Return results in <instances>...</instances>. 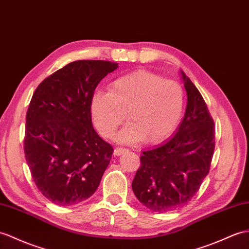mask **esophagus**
Returning <instances> with one entry per match:
<instances>
[{
	"label": "esophagus",
	"mask_w": 249,
	"mask_h": 249,
	"mask_svg": "<svg viewBox=\"0 0 249 249\" xmlns=\"http://www.w3.org/2000/svg\"><path fill=\"white\" fill-rule=\"evenodd\" d=\"M126 152H127V149L124 148V147H115L114 151H113V154H114V156H120V155H122Z\"/></svg>",
	"instance_id": "obj_1"
}]
</instances>
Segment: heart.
<instances>
[{"label":"heart","instance_id":"b5f03b06","mask_svg":"<svg viewBox=\"0 0 249 249\" xmlns=\"http://www.w3.org/2000/svg\"><path fill=\"white\" fill-rule=\"evenodd\" d=\"M186 106L182 86L151 71L139 70L115 78L108 93L96 92L91 100L95 127L105 138H111L126 119L129 123L118 140L135 143L145 139L158 143L179 125Z\"/></svg>","mask_w":249,"mask_h":249}]
</instances>
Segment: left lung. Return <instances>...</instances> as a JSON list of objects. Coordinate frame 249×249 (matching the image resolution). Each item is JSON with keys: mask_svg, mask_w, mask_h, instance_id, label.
Wrapping results in <instances>:
<instances>
[{"mask_svg": "<svg viewBox=\"0 0 249 249\" xmlns=\"http://www.w3.org/2000/svg\"><path fill=\"white\" fill-rule=\"evenodd\" d=\"M188 94L186 114L175 136L142 152L132 180L136 197L154 212L176 210L197 193L210 171L215 127L197 88L181 71Z\"/></svg>", "mask_w": 249, "mask_h": 249, "instance_id": "8db88e82", "label": "left lung"}]
</instances>
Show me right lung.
Listing matches in <instances>:
<instances>
[{"label": "right lung", "mask_w": 249, "mask_h": 249, "mask_svg": "<svg viewBox=\"0 0 249 249\" xmlns=\"http://www.w3.org/2000/svg\"><path fill=\"white\" fill-rule=\"evenodd\" d=\"M118 68L106 60H77L44 78L26 113L24 154L38 190L58 206L93 195L113 148L91 120L94 90Z\"/></svg>", "instance_id": "right-lung-1"}]
</instances>
